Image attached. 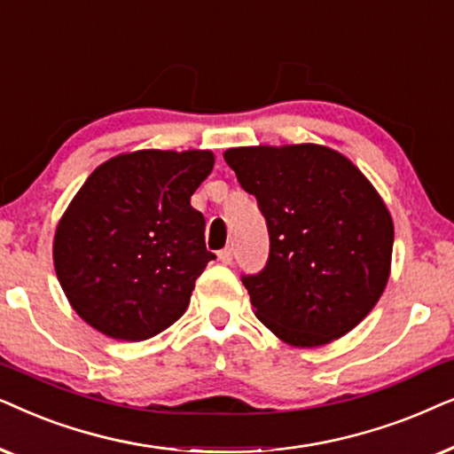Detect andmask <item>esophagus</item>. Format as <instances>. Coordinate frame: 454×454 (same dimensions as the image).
<instances>
[{
    "label": "esophagus",
    "instance_id": "obj_1",
    "mask_svg": "<svg viewBox=\"0 0 454 454\" xmlns=\"http://www.w3.org/2000/svg\"><path fill=\"white\" fill-rule=\"evenodd\" d=\"M217 259H220L223 265H231L232 259H234V253H232L231 247H226V249H222L220 253H217Z\"/></svg>",
    "mask_w": 454,
    "mask_h": 454
}]
</instances>
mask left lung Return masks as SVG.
<instances>
[{"mask_svg": "<svg viewBox=\"0 0 454 454\" xmlns=\"http://www.w3.org/2000/svg\"><path fill=\"white\" fill-rule=\"evenodd\" d=\"M265 217L270 255L243 274L255 316L301 348L347 334L390 276L395 226L376 189L322 145L237 147L223 153Z\"/></svg>", "mask_w": 454, "mask_h": 454, "instance_id": "8db88e82", "label": "left lung"}]
</instances>
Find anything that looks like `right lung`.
Wrapping results in <instances>:
<instances>
[{"label":"right lung","instance_id":"add662e5","mask_svg":"<svg viewBox=\"0 0 454 454\" xmlns=\"http://www.w3.org/2000/svg\"><path fill=\"white\" fill-rule=\"evenodd\" d=\"M211 151H135L112 157L81 186L58 223L53 265L70 305L118 340H145L189 307L215 255L192 192Z\"/></svg>","mask_w":454,"mask_h":454}]
</instances>
